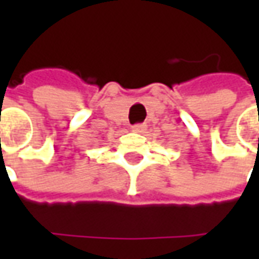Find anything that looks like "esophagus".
I'll return each instance as SVG.
<instances>
[{"mask_svg":"<svg viewBox=\"0 0 259 259\" xmlns=\"http://www.w3.org/2000/svg\"><path fill=\"white\" fill-rule=\"evenodd\" d=\"M146 129H147L146 124L139 123V124H135V126L132 127V132H135V133H144V130Z\"/></svg>","mask_w":259,"mask_h":259,"instance_id":"esophagus-1","label":"esophagus"}]
</instances>
